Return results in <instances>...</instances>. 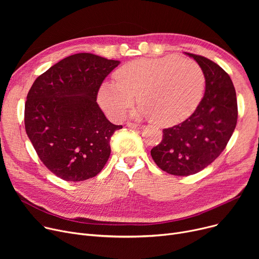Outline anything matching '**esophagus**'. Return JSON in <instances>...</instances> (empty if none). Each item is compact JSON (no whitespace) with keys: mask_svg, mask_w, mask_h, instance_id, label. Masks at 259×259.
Instances as JSON below:
<instances>
[{"mask_svg":"<svg viewBox=\"0 0 259 259\" xmlns=\"http://www.w3.org/2000/svg\"><path fill=\"white\" fill-rule=\"evenodd\" d=\"M127 127H129L131 129H142L144 126L140 125V124H135V122H128Z\"/></svg>","mask_w":259,"mask_h":259,"instance_id":"34e87169","label":"esophagus"}]
</instances>
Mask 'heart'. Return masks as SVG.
Returning <instances> with one entry per match:
<instances>
[{
  "label": "heart",
  "instance_id": "1",
  "mask_svg": "<svg viewBox=\"0 0 259 259\" xmlns=\"http://www.w3.org/2000/svg\"><path fill=\"white\" fill-rule=\"evenodd\" d=\"M206 78L194 61L169 56L139 59L121 66L114 83H104L99 102L104 110L119 119L132 106L134 95L141 105L138 114L159 126H172L192 114L198 106Z\"/></svg>",
  "mask_w": 259,
  "mask_h": 259
}]
</instances>
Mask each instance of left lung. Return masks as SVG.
Masks as SVG:
<instances>
[{"label":"left lung","instance_id":"1","mask_svg":"<svg viewBox=\"0 0 259 259\" xmlns=\"http://www.w3.org/2000/svg\"><path fill=\"white\" fill-rule=\"evenodd\" d=\"M185 53L201 67L205 94L191 116L162 130L161 142L151 150L162 171L178 176L195 174L219 157L232 137L238 115L236 92L229 74L205 57Z\"/></svg>","mask_w":259,"mask_h":259}]
</instances>
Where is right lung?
<instances>
[{
  "mask_svg": "<svg viewBox=\"0 0 259 259\" xmlns=\"http://www.w3.org/2000/svg\"><path fill=\"white\" fill-rule=\"evenodd\" d=\"M119 61L92 53L67 57L40 74L25 103V129L43 164L58 178L80 182L98 175L122 126L109 121L98 92Z\"/></svg>",
  "mask_w": 259,
  "mask_h": 259,
  "instance_id": "right-lung-1",
  "label": "right lung"
}]
</instances>
